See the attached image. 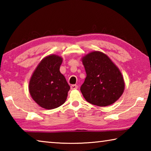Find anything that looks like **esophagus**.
I'll return each instance as SVG.
<instances>
[{
    "label": "esophagus",
    "mask_w": 151,
    "mask_h": 151,
    "mask_svg": "<svg viewBox=\"0 0 151 151\" xmlns=\"http://www.w3.org/2000/svg\"><path fill=\"white\" fill-rule=\"evenodd\" d=\"M78 88V86L76 85H73L70 86V89L71 90H76V89Z\"/></svg>",
    "instance_id": "34e87169"
}]
</instances>
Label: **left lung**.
Instances as JSON below:
<instances>
[{
    "label": "left lung",
    "mask_w": 151,
    "mask_h": 151,
    "mask_svg": "<svg viewBox=\"0 0 151 151\" xmlns=\"http://www.w3.org/2000/svg\"><path fill=\"white\" fill-rule=\"evenodd\" d=\"M86 77L81 86L84 98L99 106L113 104L124 92V82L119 68L108 56L93 51L82 58Z\"/></svg>",
    "instance_id": "8db88e82"
}]
</instances>
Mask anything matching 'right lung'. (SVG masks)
Here are the masks:
<instances>
[{"mask_svg": "<svg viewBox=\"0 0 151 151\" xmlns=\"http://www.w3.org/2000/svg\"><path fill=\"white\" fill-rule=\"evenodd\" d=\"M63 58L47 56L36 68L29 82V93L36 103L46 109H53L65 103L70 86L60 72Z\"/></svg>", "mask_w": 151, "mask_h": 151, "instance_id": "add662e5", "label": "right lung"}]
</instances>
